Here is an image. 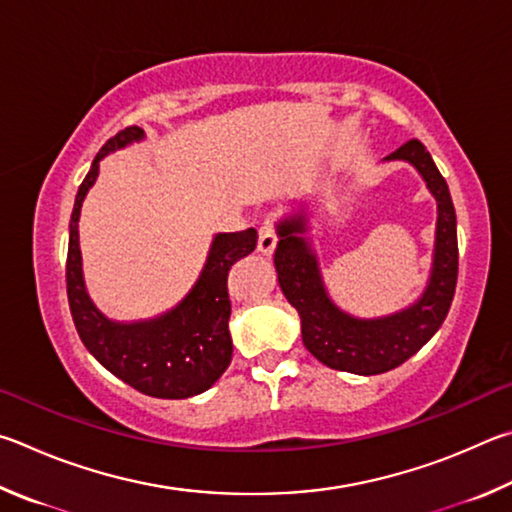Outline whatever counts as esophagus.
I'll return each mask as SVG.
<instances>
[{"label":"esophagus","instance_id":"34e87169","mask_svg":"<svg viewBox=\"0 0 512 512\" xmlns=\"http://www.w3.org/2000/svg\"><path fill=\"white\" fill-rule=\"evenodd\" d=\"M276 242H279V233H276L274 218L272 215H267L261 224V229H258V251L265 256H272L276 249Z\"/></svg>","mask_w":512,"mask_h":512}]
</instances>
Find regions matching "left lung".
Instances as JSON below:
<instances>
[{
	"mask_svg": "<svg viewBox=\"0 0 512 512\" xmlns=\"http://www.w3.org/2000/svg\"><path fill=\"white\" fill-rule=\"evenodd\" d=\"M396 159L409 161L423 175L438 204L432 276L414 306L380 319L346 315L330 301L315 251L301 236L306 231V215L299 213L279 224L281 240L274 251L279 285L285 299L299 312L303 344L330 369L355 375H378L396 369L434 337L452 306L459 274V245L450 188L418 139L407 141L387 157V161Z\"/></svg>",
	"mask_w": 512,
	"mask_h": 512,
	"instance_id": "obj_1",
	"label": "left lung"
}]
</instances>
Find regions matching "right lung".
I'll return each mask as SVG.
<instances>
[{
	"label": "right lung",
	"mask_w": 512,
	"mask_h": 512,
	"mask_svg": "<svg viewBox=\"0 0 512 512\" xmlns=\"http://www.w3.org/2000/svg\"><path fill=\"white\" fill-rule=\"evenodd\" d=\"M139 139H143V130L137 125L107 139L78 188L69 222L67 299L80 339L107 371L146 396L182 400L213 387L227 371L233 353L227 276L233 263L256 249L258 233L256 229L218 233L200 279L186 299L166 315L134 324L107 319L85 290L78 247L80 206L96 182L98 161L107 152Z\"/></svg>",
	"instance_id": "add662e5"
}]
</instances>
